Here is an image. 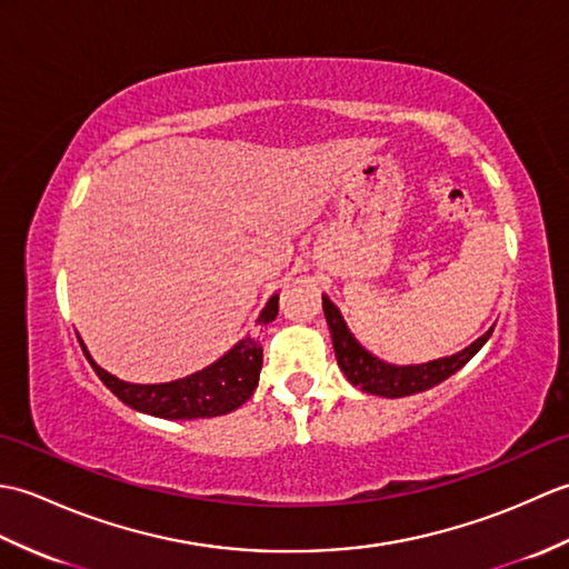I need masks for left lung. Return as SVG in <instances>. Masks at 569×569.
Masks as SVG:
<instances>
[{
	"instance_id": "1",
	"label": "left lung",
	"mask_w": 569,
	"mask_h": 569,
	"mask_svg": "<svg viewBox=\"0 0 569 569\" xmlns=\"http://www.w3.org/2000/svg\"><path fill=\"white\" fill-rule=\"evenodd\" d=\"M322 310H325V320L330 325L337 365H340V369L345 371L349 383L359 386V389L367 393L386 396V398L413 396V393L432 389V386L442 383L445 379H450L455 371L462 369L467 361L487 345V340L493 332V328L487 330L479 340H475L469 347H465L462 352H457L452 357L432 359V361H426V365L396 367V365H389V361L373 357L355 340V335L349 332L347 322L342 318V312L337 310V306L328 296H322Z\"/></svg>"
}]
</instances>
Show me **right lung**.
<instances>
[{"instance_id":"add662e5","label":"right lung","mask_w":569,"mask_h":569,"mask_svg":"<svg viewBox=\"0 0 569 569\" xmlns=\"http://www.w3.org/2000/svg\"><path fill=\"white\" fill-rule=\"evenodd\" d=\"M278 316V293L269 298L263 306L257 325H269ZM84 357L92 365L94 373L102 379V383L110 389L119 401L129 408L141 410L156 418L168 420H192V418H214L232 413L234 408L247 403L253 389L259 383V371L263 361V349L257 337L247 335L239 340L224 357H220L214 365L204 367L186 379L168 381V383H129L112 377L110 371L94 365L88 347L80 340Z\"/></svg>"}]
</instances>
